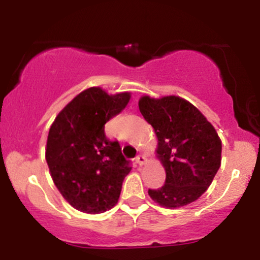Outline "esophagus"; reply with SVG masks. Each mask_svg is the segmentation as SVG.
<instances>
[{
    "instance_id": "esophagus-1",
    "label": "esophagus",
    "mask_w": 260,
    "mask_h": 260,
    "mask_svg": "<svg viewBox=\"0 0 260 260\" xmlns=\"http://www.w3.org/2000/svg\"><path fill=\"white\" fill-rule=\"evenodd\" d=\"M136 161H137V164H139V165H144V164L148 161V159H147V156H145V155L140 154L136 157Z\"/></svg>"
}]
</instances>
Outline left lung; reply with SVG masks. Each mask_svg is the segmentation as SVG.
<instances>
[{
	"mask_svg": "<svg viewBox=\"0 0 260 260\" xmlns=\"http://www.w3.org/2000/svg\"><path fill=\"white\" fill-rule=\"evenodd\" d=\"M138 106L154 128L156 156L166 172L165 184L148 190L150 198L169 209L197 201L221 165V139L215 128L194 105L175 95H144Z\"/></svg>",
	"mask_w": 260,
	"mask_h": 260,
	"instance_id": "left-lung-1",
	"label": "left lung"
}]
</instances>
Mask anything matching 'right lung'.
<instances>
[{"label":"right lung","mask_w":260,"mask_h":260,"mask_svg":"<svg viewBox=\"0 0 260 260\" xmlns=\"http://www.w3.org/2000/svg\"><path fill=\"white\" fill-rule=\"evenodd\" d=\"M129 99L131 92L109 95L91 86L68 103L50 127L45 157L52 181L82 213L100 214L117 204L122 182L132 168L104 128Z\"/></svg>","instance_id":"1"}]
</instances>
